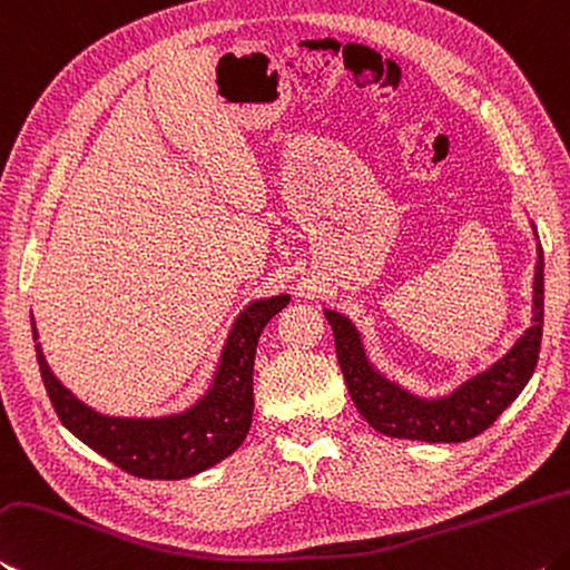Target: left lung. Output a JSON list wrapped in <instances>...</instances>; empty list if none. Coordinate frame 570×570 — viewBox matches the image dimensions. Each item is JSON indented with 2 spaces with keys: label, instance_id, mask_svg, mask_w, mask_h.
Segmentation results:
<instances>
[{
  "label": "left lung",
  "instance_id": "obj_1",
  "mask_svg": "<svg viewBox=\"0 0 570 570\" xmlns=\"http://www.w3.org/2000/svg\"><path fill=\"white\" fill-rule=\"evenodd\" d=\"M538 236V234H535ZM334 328L336 358L356 409L371 426L391 439L461 443L479 436L529 384L543 336V249L538 244L533 276V324L503 358L475 374L449 396L421 399L403 391L368 364L358 331L346 316L326 312Z\"/></svg>",
  "mask_w": 570,
  "mask_h": 570
}]
</instances>
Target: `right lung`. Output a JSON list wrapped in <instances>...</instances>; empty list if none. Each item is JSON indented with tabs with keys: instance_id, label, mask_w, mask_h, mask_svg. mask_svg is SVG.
I'll return each instance as SVG.
<instances>
[{
	"instance_id": "right-lung-1",
	"label": "right lung",
	"mask_w": 570,
	"mask_h": 570,
	"mask_svg": "<svg viewBox=\"0 0 570 570\" xmlns=\"http://www.w3.org/2000/svg\"><path fill=\"white\" fill-rule=\"evenodd\" d=\"M288 304V294L262 298L244 308L226 341L219 371L209 393L184 413L161 419L105 416L59 384L47 366L41 346L37 361L47 396L59 421L109 459L139 479L177 481L212 469L242 446L254 411V356L264 326ZM32 336L37 326L32 318Z\"/></svg>"
}]
</instances>
